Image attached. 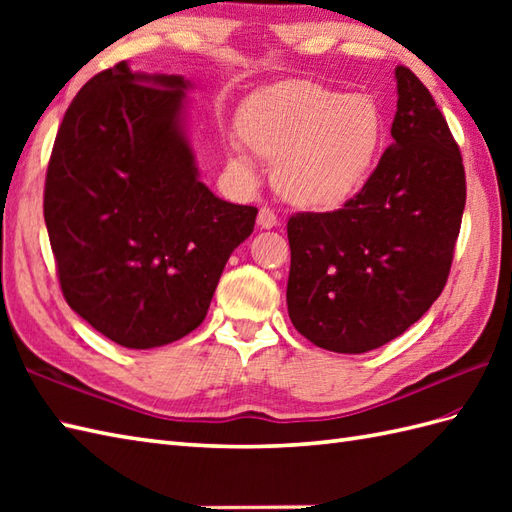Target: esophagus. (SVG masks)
I'll return each mask as SVG.
<instances>
[{
	"label": "esophagus",
	"mask_w": 512,
	"mask_h": 512,
	"mask_svg": "<svg viewBox=\"0 0 512 512\" xmlns=\"http://www.w3.org/2000/svg\"><path fill=\"white\" fill-rule=\"evenodd\" d=\"M257 224L259 228H275L279 224V217L273 209H268V206H262L257 215Z\"/></svg>",
	"instance_id": "34e87169"
}]
</instances>
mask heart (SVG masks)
Segmentation results:
<instances>
[{"instance_id":"obj_1","label":"heart","mask_w":512,"mask_h":512,"mask_svg":"<svg viewBox=\"0 0 512 512\" xmlns=\"http://www.w3.org/2000/svg\"><path fill=\"white\" fill-rule=\"evenodd\" d=\"M248 145L279 160L286 198L312 209H339L365 187L385 138V121L369 94H347L310 81L257 92L244 105ZM242 167L250 160L233 145Z\"/></svg>"}]
</instances>
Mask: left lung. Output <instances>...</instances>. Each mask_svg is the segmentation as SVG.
<instances>
[{
	"mask_svg": "<svg viewBox=\"0 0 512 512\" xmlns=\"http://www.w3.org/2000/svg\"><path fill=\"white\" fill-rule=\"evenodd\" d=\"M378 167L343 209L288 220V314L323 350L363 354L416 323L447 284L466 178L436 101L405 65Z\"/></svg>",
	"mask_w": 512,
	"mask_h": 512,
	"instance_id": "8db88e82",
	"label": "left lung"
}]
</instances>
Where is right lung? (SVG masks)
Returning a JSON list of instances; mask_svg holds the SVG:
<instances>
[{
  "label": "right lung",
  "instance_id": "add662e5",
  "mask_svg": "<svg viewBox=\"0 0 512 512\" xmlns=\"http://www.w3.org/2000/svg\"><path fill=\"white\" fill-rule=\"evenodd\" d=\"M180 74L127 61L83 85L63 116L43 217L68 306L107 339L149 350L204 321L257 209L198 180Z\"/></svg>",
  "mask_w": 512,
  "mask_h": 512
}]
</instances>
